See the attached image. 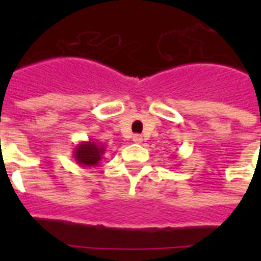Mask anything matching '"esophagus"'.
I'll list each match as a JSON object with an SVG mask.
<instances>
[{
	"instance_id": "34e87169",
	"label": "esophagus",
	"mask_w": 261,
	"mask_h": 261,
	"mask_svg": "<svg viewBox=\"0 0 261 261\" xmlns=\"http://www.w3.org/2000/svg\"><path fill=\"white\" fill-rule=\"evenodd\" d=\"M133 142H135V144H141V142H142V136L141 135H135V136H133Z\"/></svg>"
}]
</instances>
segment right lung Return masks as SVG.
I'll return each mask as SVG.
<instances>
[{
    "instance_id": "1",
    "label": "right lung",
    "mask_w": 261,
    "mask_h": 261,
    "mask_svg": "<svg viewBox=\"0 0 261 261\" xmlns=\"http://www.w3.org/2000/svg\"><path fill=\"white\" fill-rule=\"evenodd\" d=\"M106 149L100 142L96 140H89L82 141L74 147L73 150V158L77 165L82 167H96L103 159Z\"/></svg>"
}]
</instances>
